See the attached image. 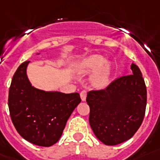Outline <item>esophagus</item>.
<instances>
[{
  "label": "esophagus",
  "mask_w": 160,
  "mask_h": 160,
  "mask_svg": "<svg viewBox=\"0 0 160 160\" xmlns=\"http://www.w3.org/2000/svg\"><path fill=\"white\" fill-rule=\"evenodd\" d=\"M80 97H81V99L82 101H85L86 100V98H87V92L85 90L81 92V93H80Z\"/></svg>",
  "instance_id": "obj_1"
}]
</instances>
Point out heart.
Listing matches in <instances>:
<instances>
[{
	"label": "heart",
	"instance_id": "1",
	"mask_svg": "<svg viewBox=\"0 0 160 160\" xmlns=\"http://www.w3.org/2000/svg\"><path fill=\"white\" fill-rule=\"evenodd\" d=\"M77 68L81 73L95 72L92 77V83L96 88H102L108 84L111 78V64L100 55H92L84 58L78 64Z\"/></svg>",
	"mask_w": 160,
	"mask_h": 160
}]
</instances>
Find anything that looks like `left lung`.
<instances>
[{"mask_svg":"<svg viewBox=\"0 0 160 160\" xmlns=\"http://www.w3.org/2000/svg\"><path fill=\"white\" fill-rule=\"evenodd\" d=\"M133 74L118 78L105 89L88 92L89 123L94 134L106 145L129 139L142 124L147 90L140 69L131 64Z\"/></svg>","mask_w":160,"mask_h":160,"instance_id":"8db88e82","label":"left lung"}]
</instances>
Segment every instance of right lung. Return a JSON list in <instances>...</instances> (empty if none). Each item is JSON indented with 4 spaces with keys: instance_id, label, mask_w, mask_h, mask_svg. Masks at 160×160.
I'll use <instances>...</instances> for the list:
<instances>
[{
    "instance_id": "1",
    "label": "right lung",
    "mask_w": 160,
    "mask_h": 160,
    "mask_svg": "<svg viewBox=\"0 0 160 160\" xmlns=\"http://www.w3.org/2000/svg\"><path fill=\"white\" fill-rule=\"evenodd\" d=\"M29 62L22 63L12 78L8 97L10 115L22 138L36 145L49 147L59 140L81 98L78 92H47L34 88L27 75Z\"/></svg>"
}]
</instances>
